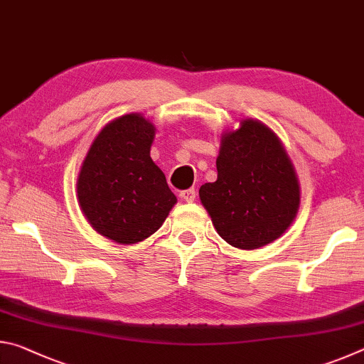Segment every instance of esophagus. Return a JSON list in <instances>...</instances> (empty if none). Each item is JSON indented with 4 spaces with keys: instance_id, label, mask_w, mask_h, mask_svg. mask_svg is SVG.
<instances>
[{
    "instance_id": "1",
    "label": "esophagus",
    "mask_w": 364,
    "mask_h": 364,
    "mask_svg": "<svg viewBox=\"0 0 364 364\" xmlns=\"http://www.w3.org/2000/svg\"><path fill=\"white\" fill-rule=\"evenodd\" d=\"M184 200L186 202H193L194 199H196V189L194 188H189V189H184V191H181V194H180Z\"/></svg>"
}]
</instances>
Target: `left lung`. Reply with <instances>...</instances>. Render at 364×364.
Returning a JSON list of instances; mask_svg holds the SVG:
<instances>
[{
    "label": "left lung",
    "mask_w": 364,
    "mask_h": 364,
    "mask_svg": "<svg viewBox=\"0 0 364 364\" xmlns=\"http://www.w3.org/2000/svg\"><path fill=\"white\" fill-rule=\"evenodd\" d=\"M218 178L199 196L215 230L237 249H258L282 236L295 218L300 189L278 136L257 120L226 133L217 159Z\"/></svg>",
    "instance_id": "obj_1"
}]
</instances>
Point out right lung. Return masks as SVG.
<instances>
[{
	"label": "right lung",
	"mask_w": 364,
	"mask_h": 364,
	"mask_svg": "<svg viewBox=\"0 0 364 364\" xmlns=\"http://www.w3.org/2000/svg\"><path fill=\"white\" fill-rule=\"evenodd\" d=\"M154 134V125L143 115L119 117L97 134L80 170V207L90 225L115 242L149 237L176 204L151 159Z\"/></svg>",
	"instance_id": "1"
}]
</instances>
